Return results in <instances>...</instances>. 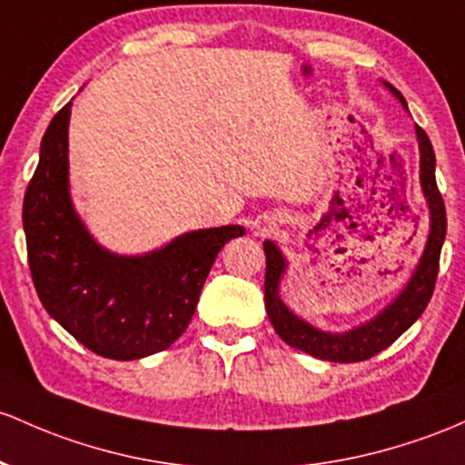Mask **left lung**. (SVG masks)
I'll return each mask as SVG.
<instances>
[{"instance_id":"1","label":"left lung","mask_w":465,"mask_h":465,"mask_svg":"<svg viewBox=\"0 0 465 465\" xmlns=\"http://www.w3.org/2000/svg\"><path fill=\"white\" fill-rule=\"evenodd\" d=\"M392 94L406 105V99L400 90L386 84ZM417 139H420L421 152V187L426 193L428 207H430V233H428L426 249L412 273L411 282L397 295L395 302L386 307L371 322L357 326L349 333H324V331L313 329V326L300 320L284 307L280 300L278 287L282 278L284 262L282 253L272 241L264 242V256H267V273H264V307H267L269 320H272L275 333L280 335L289 346L304 351V353L320 357L329 361H361L369 360L391 346L401 333L415 322L428 307L435 291L437 273H440V256L441 244L446 238V205L435 178V150L428 139L426 132L417 125Z\"/></svg>"}]
</instances>
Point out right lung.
I'll return each mask as SVG.
<instances>
[{
	"mask_svg": "<svg viewBox=\"0 0 465 465\" xmlns=\"http://www.w3.org/2000/svg\"><path fill=\"white\" fill-rule=\"evenodd\" d=\"M70 105L50 121L24 196L30 275L44 309L76 341L110 360H139L181 338L218 252L244 229H198L134 258L101 249L70 203Z\"/></svg>",
	"mask_w": 465,
	"mask_h": 465,
	"instance_id": "obj_1",
	"label": "right lung"
}]
</instances>
